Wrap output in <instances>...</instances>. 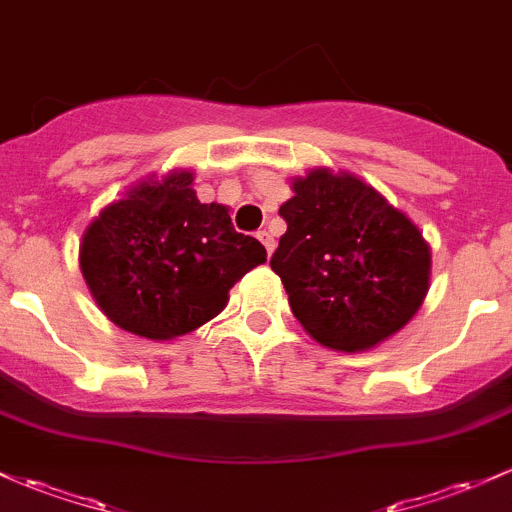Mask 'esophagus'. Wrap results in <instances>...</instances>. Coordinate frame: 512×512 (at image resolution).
<instances>
[{
  "label": "esophagus",
  "mask_w": 512,
  "mask_h": 512,
  "mask_svg": "<svg viewBox=\"0 0 512 512\" xmlns=\"http://www.w3.org/2000/svg\"><path fill=\"white\" fill-rule=\"evenodd\" d=\"M258 241H261V244L266 246V254H268V256H271L273 251H276V239H273V236L268 234L266 229H263V232H258Z\"/></svg>",
  "instance_id": "34e87169"
}]
</instances>
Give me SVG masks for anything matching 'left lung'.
Returning <instances> with one entry per match:
<instances>
[{
	"label": "left lung",
	"instance_id": "8db88e82",
	"mask_svg": "<svg viewBox=\"0 0 512 512\" xmlns=\"http://www.w3.org/2000/svg\"><path fill=\"white\" fill-rule=\"evenodd\" d=\"M278 214L271 268L315 342L368 351L408 324L430 290L432 251L408 214L351 173L312 168Z\"/></svg>",
	"mask_w": 512,
	"mask_h": 512
}]
</instances>
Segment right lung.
Segmentation results:
<instances>
[{"mask_svg": "<svg viewBox=\"0 0 512 512\" xmlns=\"http://www.w3.org/2000/svg\"><path fill=\"white\" fill-rule=\"evenodd\" d=\"M192 180L190 170L141 180L80 241L82 278L100 310L153 342L217 317L236 280L266 261L261 241L236 232L229 207L202 205Z\"/></svg>", "mask_w": 512, "mask_h": 512, "instance_id": "add662e5", "label": "right lung"}]
</instances>
